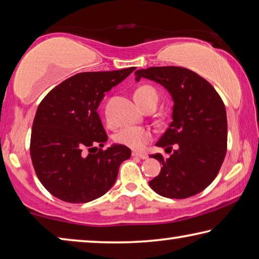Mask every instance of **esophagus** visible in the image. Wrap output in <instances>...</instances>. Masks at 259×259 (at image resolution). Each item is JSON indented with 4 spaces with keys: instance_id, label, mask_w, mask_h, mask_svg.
Here are the masks:
<instances>
[{
    "instance_id": "esophagus-1",
    "label": "esophagus",
    "mask_w": 259,
    "mask_h": 259,
    "mask_svg": "<svg viewBox=\"0 0 259 259\" xmlns=\"http://www.w3.org/2000/svg\"><path fill=\"white\" fill-rule=\"evenodd\" d=\"M134 158H139V159H146L147 154L146 153H138V152H133Z\"/></svg>"
}]
</instances>
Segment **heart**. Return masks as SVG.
Wrapping results in <instances>:
<instances>
[{
  "label": "heart",
  "instance_id": "heart-1",
  "mask_svg": "<svg viewBox=\"0 0 259 259\" xmlns=\"http://www.w3.org/2000/svg\"><path fill=\"white\" fill-rule=\"evenodd\" d=\"M135 100L143 109L147 107H157L159 101V94L157 90L150 85H143L135 92ZM152 139L150 129L144 126H125L115 135L114 141L116 144L128 147L135 151H142L145 149L147 143Z\"/></svg>",
  "mask_w": 259,
  "mask_h": 259
}]
</instances>
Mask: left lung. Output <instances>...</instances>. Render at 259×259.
<instances>
[{
	"mask_svg": "<svg viewBox=\"0 0 259 259\" xmlns=\"http://www.w3.org/2000/svg\"><path fill=\"white\" fill-rule=\"evenodd\" d=\"M161 84L173 98V121L155 145L169 158L149 182L160 196L188 198L203 191L218 175L227 151V115L218 92L203 77L182 67H151L135 72Z\"/></svg>",
	"mask_w": 259,
	"mask_h": 259,
	"instance_id": "obj_1",
	"label": "left lung"
}]
</instances>
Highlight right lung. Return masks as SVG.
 Returning a JSON list of instances; mask_svg holds the SVG:
<instances>
[{"label":"right lung","mask_w":259,"mask_h":259,"mask_svg":"<svg viewBox=\"0 0 259 259\" xmlns=\"http://www.w3.org/2000/svg\"><path fill=\"white\" fill-rule=\"evenodd\" d=\"M135 69L77 73L40 102L32 125L31 159L40 182L56 198L88 203L116 181L131 151L118 144L102 150L108 137L97 109L105 93Z\"/></svg>","instance_id":"right-lung-1"}]
</instances>
